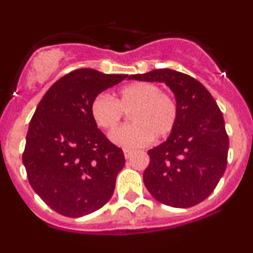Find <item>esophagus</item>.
<instances>
[{"label":"esophagus","instance_id":"34e87169","mask_svg":"<svg viewBox=\"0 0 253 253\" xmlns=\"http://www.w3.org/2000/svg\"><path fill=\"white\" fill-rule=\"evenodd\" d=\"M124 154H125V158H126V159H128V158L131 157L132 154H133V150H131V149H124Z\"/></svg>","mask_w":253,"mask_h":253}]
</instances>
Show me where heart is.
Wrapping results in <instances>:
<instances>
[{
    "instance_id": "obj_1",
    "label": "heart",
    "mask_w": 253,
    "mask_h": 253,
    "mask_svg": "<svg viewBox=\"0 0 253 253\" xmlns=\"http://www.w3.org/2000/svg\"><path fill=\"white\" fill-rule=\"evenodd\" d=\"M125 112H129L131 125L110 134L115 144L137 148L153 138H164L174 131L178 119V104L172 94L160 90L148 82H134L122 86L115 100L99 94L91 100L90 115L98 127L112 131L121 124Z\"/></svg>"
}]
</instances>
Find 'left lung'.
Here are the masks:
<instances>
[{
    "label": "left lung",
    "instance_id": "8db88e82",
    "mask_svg": "<svg viewBox=\"0 0 253 253\" xmlns=\"http://www.w3.org/2000/svg\"><path fill=\"white\" fill-rule=\"evenodd\" d=\"M128 78L164 82L178 104L174 131L167 141L148 150L145 187L163 205H198L213 192L228 163L229 137L220 109L206 86L185 73L159 68Z\"/></svg>",
    "mask_w": 253,
    "mask_h": 253
}]
</instances>
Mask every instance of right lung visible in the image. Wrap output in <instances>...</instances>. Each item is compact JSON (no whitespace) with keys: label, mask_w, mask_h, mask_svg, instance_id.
Returning <instances> with one entry per match:
<instances>
[{"label":"right lung","mask_w":253,"mask_h":253,"mask_svg":"<svg viewBox=\"0 0 253 253\" xmlns=\"http://www.w3.org/2000/svg\"><path fill=\"white\" fill-rule=\"evenodd\" d=\"M125 78L91 68L72 71L50 86L30 120L22 157L28 180L62 215L93 213L114 193L125 155L93 121L90 103Z\"/></svg>","instance_id":"obj_1"}]
</instances>
